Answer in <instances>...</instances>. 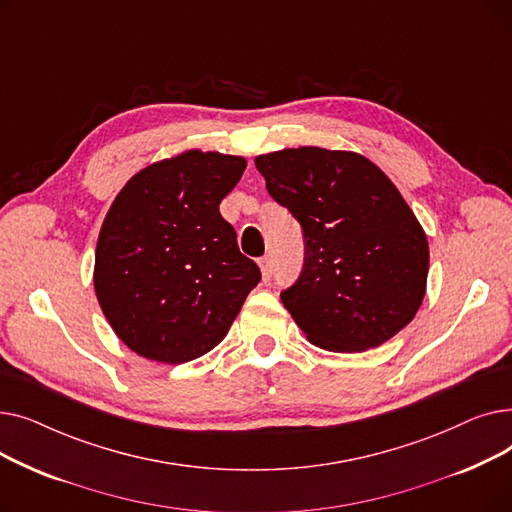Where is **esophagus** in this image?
Segmentation results:
<instances>
[{
	"label": "esophagus",
	"mask_w": 512,
	"mask_h": 512,
	"mask_svg": "<svg viewBox=\"0 0 512 512\" xmlns=\"http://www.w3.org/2000/svg\"><path fill=\"white\" fill-rule=\"evenodd\" d=\"M259 270H261V278L267 282L272 278V272H274V265H272V259L270 257H261L259 259Z\"/></svg>",
	"instance_id": "1"
}]
</instances>
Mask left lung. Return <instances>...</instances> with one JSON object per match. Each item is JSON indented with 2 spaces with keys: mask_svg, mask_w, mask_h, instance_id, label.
Listing matches in <instances>:
<instances>
[{
  "mask_svg": "<svg viewBox=\"0 0 512 512\" xmlns=\"http://www.w3.org/2000/svg\"><path fill=\"white\" fill-rule=\"evenodd\" d=\"M265 188L303 226L307 259L282 303L307 340L361 353L419 311L429 245L394 182L357 151L280 149L255 157Z\"/></svg>",
  "mask_w": 512,
  "mask_h": 512,
  "instance_id": "8db88e82",
  "label": "left lung"
}]
</instances>
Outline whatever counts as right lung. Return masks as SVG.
Instances as JSON below:
<instances>
[{"instance_id": "1", "label": "right lung", "mask_w": 512, "mask_h": 512, "mask_svg": "<svg viewBox=\"0 0 512 512\" xmlns=\"http://www.w3.org/2000/svg\"><path fill=\"white\" fill-rule=\"evenodd\" d=\"M245 168L240 155L186 149L139 170L107 209L93 286L132 353L170 365L203 357L261 280L220 213Z\"/></svg>"}]
</instances>
